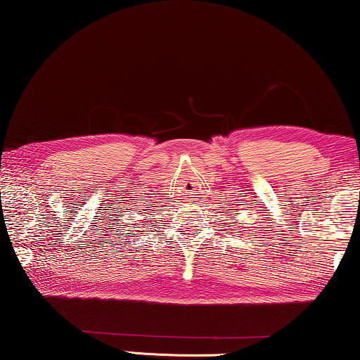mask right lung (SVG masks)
<instances>
[{"label":"right lung","instance_id":"right-lung-1","mask_svg":"<svg viewBox=\"0 0 360 360\" xmlns=\"http://www.w3.org/2000/svg\"><path fill=\"white\" fill-rule=\"evenodd\" d=\"M132 228H134V226H132ZM131 233H132V231H131ZM141 233H142V231H141Z\"/></svg>","mask_w":360,"mask_h":360}]
</instances>
